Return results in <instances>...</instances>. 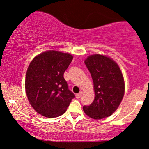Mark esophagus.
Listing matches in <instances>:
<instances>
[{
	"label": "esophagus",
	"instance_id": "esophagus-1",
	"mask_svg": "<svg viewBox=\"0 0 149 149\" xmlns=\"http://www.w3.org/2000/svg\"><path fill=\"white\" fill-rule=\"evenodd\" d=\"M82 95H83V94H82V92H80V93L76 94V97L77 99H80V97H82Z\"/></svg>",
	"mask_w": 149,
	"mask_h": 149
}]
</instances>
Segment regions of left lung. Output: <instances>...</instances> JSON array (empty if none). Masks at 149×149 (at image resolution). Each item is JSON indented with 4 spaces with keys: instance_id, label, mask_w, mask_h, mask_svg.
<instances>
[{
    "instance_id": "8db88e82",
    "label": "left lung",
    "mask_w": 149,
    "mask_h": 149,
    "mask_svg": "<svg viewBox=\"0 0 149 149\" xmlns=\"http://www.w3.org/2000/svg\"><path fill=\"white\" fill-rule=\"evenodd\" d=\"M94 83L95 97L90 106H84L86 115L102 119L112 115L119 107L125 93V82L118 65L102 54L90 55L85 60Z\"/></svg>"
}]
</instances>
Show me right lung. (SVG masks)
Masks as SVG:
<instances>
[{"label": "right lung", "instance_id": "1", "mask_svg": "<svg viewBox=\"0 0 149 149\" xmlns=\"http://www.w3.org/2000/svg\"><path fill=\"white\" fill-rule=\"evenodd\" d=\"M72 59L68 53L48 50L31 61L26 75V93L40 115L49 118L61 116L75 97L64 78Z\"/></svg>", "mask_w": 149, "mask_h": 149}]
</instances>
